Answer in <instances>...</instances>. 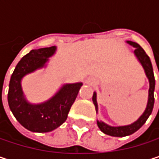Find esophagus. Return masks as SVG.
Returning <instances> with one entry per match:
<instances>
[{
	"label": "esophagus",
	"mask_w": 159,
	"mask_h": 159,
	"mask_svg": "<svg viewBox=\"0 0 159 159\" xmlns=\"http://www.w3.org/2000/svg\"><path fill=\"white\" fill-rule=\"evenodd\" d=\"M86 83H87V84H92V83H93V81H92V80L90 79V78H88V79L86 80Z\"/></svg>",
	"instance_id": "34e87169"
}]
</instances>
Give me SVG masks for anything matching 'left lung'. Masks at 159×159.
Returning <instances> with one entry per match:
<instances>
[{
  "instance_id": "1",
  "label": "left lung",
  "mask_w": 159,
  "mask_h": 159,
  "mask_svg": "<svg viewBox=\"0 0 159 159\" xmlns=\"http://www.w3.org/2000/svg\"><path fill=\"white\" fill-rule=\"evenodd\" d=\"M128 44H130L131 46L134 47V55L136 56V58L138 59V61H140V63L142 64L144 73L148 78L149 81V90H148V101H147V105L145 108V111H143V113L140 116V118L134 121V123L130 124V125H125V126H110L108 124H106L103 121H97L98 122V126L100 129L101 132H103L105 134L111 135V136H115V137H123V136H127V135H131L134 133H135L136 131H138L143 124L146 121V120L148 119V117L150 116V114L152 113L153 108H154V103H155V98H154V91H155V76H154V72H153V67H152V63L150 61V58L148 57V55L145 53V51L143 50V48L137 44L136 42L134 41H126ZM159 71V70H158ZM93 103L95 105L96 111H98V103H97V93L94 92L93 94V98H92Z\"/></svg>"
}]
</instances>
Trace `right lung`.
Here are the masks:
<instances>
[{
  "label": "right lung",
  "mask_w": 159,
  "mask_h": 159,
  "mask_svg": "<svg viewBox=\"0 0 159 159\" xmlns=\"http://www.w3.org/2000/svg\"><path fill=\"white\" fill-rule=\"evenodd\" d=\"M56 47L32 49L17 63L11 76L8 91V104L14 116L25 129L35 133H48L61 126L67 119L82 83L66 84L48 100L40 104L29 103L23 93L22 78L46 66Z\"/></svg>",
  "instance_id": "right-lung-1"
}]
</instances>
